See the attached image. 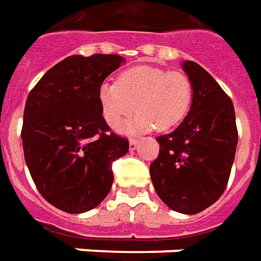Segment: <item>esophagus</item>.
Returning a JSON list of instances; mask_svg holds the SVG:
<instances>
[{"label": "esophagus", "mask_w": 261, "mask_h": 261, "mask_svg": "<svg viewBox=\"0 0 261 261\" xmlns=\"http://www.w3.org/2000/svg\"><path fill=\"white\" fill-rule=\"evenodd\" d=\"M138 145H139V141H138V139H130V141H129V146H130V150H135Z\"/></svg>", "instance_id": "1"}]
</instances>
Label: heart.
Segmentation results:
<instances>
[{
	"instance_id": "b5f03b06",
	"label": "heart",
	"mask_w": 261,
	"mask_h": 261,
	"mask_svg": "<svg viewBox=\"0 0 261 261\" xmlns=\"http://www.w3.org/2000/svg\"><path fill=\"white\" fill-rule=\"evenodd\" d=\"M193 84L188 75L170 72L159 66L138 65L120 73L116 84H102L98 91L102 118L113 129L134 113L125 134H142L152 129L166 132L180 125L193 102Z\"/></svg>"
}]
</instances>
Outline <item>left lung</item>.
Listing matches in <instances>:
<instances>
[{"label": "left lung", "instance_id": "8db88e82", "mask_svg": "<svg viewBox=\"0 0 261 261\" xmlns=\"http://www.w3.org/2000/svg\"><path fill=\"white\" fill-rule=\"evenodd\" d=\"M182 68L193 84V102L173 132L156 138L161 150L150 179L162 202L183 215L207 209L223 195L237 146L234 107L206 69L193 61Z\"/></svg>", "mask_w": 261, "mask_h": 261}]
</instances>
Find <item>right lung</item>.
<instances>
[{
	"instance_id": "add662e5",
	"label": "right lung",
	"mask_w": 261,
	"mask_h": 261,
	"mask_svg": "<svg viewBox=\"0 0 261 261\" xmlns=\"http://www.w3.org/2000/svg\"><path fill=\"white\" fill-rule=\"evenodd\" d=\"M125 64L120 55H72L52 66L34 86L24 109L25 163L45 200L66 213L96 207L113 183V161L129 142L102 118L98 91Z\"/></svg>"
}]
</instances>
